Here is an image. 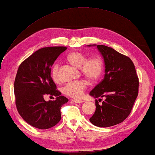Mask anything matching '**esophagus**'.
<instances>
[{"label": "esophagus", "instance_id": "obj_1", "mask_svg": "<svg viewBox=\"0 0 155 155\" xmlns=\"http://www.w3.org/2000/svg\"><path fill=\"white\" fill-rule=\"evenodd\" d=\"M72 101L74 102V103H81L83 102V101L81 99H72Z\"/></svg>", "mask_w": 155, "mask_h": 155}]
</instances>
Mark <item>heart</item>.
<instances>
[{
  "label": "heart",
  "instance_id": "obj_1",
  "mask_svg": "<svg viewBox=\"0 0 155 155\" xmlns=\"http://www.w3.org/2000/svg\"><path fill=\"white\" fill-rule=\"evenodd\" d=\"M67 61L76 67H80L81 71L87 79L91 81L98 80L104 70V60L100 55H94L89 58L81 51H75L69 53ZM59 64L55 63L51 68V77L55 82L60 80L58 74ZM87 83L84 80L73 81L66 84L62 87V93L74 98H80L87 87Z\"/></svg>",
  "mask_w": 155,
  "mask_h": 155
}]
</instances>
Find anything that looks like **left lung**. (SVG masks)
I'll return each mask as SVG.
<instances>
[{
  "mask_svg": "<svg viewBox=\"0 0 155 155\" xmlns=\"http://www.w3.org/2000/svg\"><path fill=\"white\" fill-rule=\"evenodd\" d=\"M97 48L104 58L105 74L90 94L105 99L101 104L95 99L96 110L89 120L97 127H108L122 123L130 114L139 94V81L129 57L107 46L98 45Z\"/></svg>",
  "mask_w": 155,
  "mask_h": 155,
  "instance_id": "obj_1",
  "label": "left lung"
}]
</instances>
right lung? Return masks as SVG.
I'll return each instance as SVG.
<instances>
[{
  "mask_svg": "<svg viewBox=\"0 0 155 155\" xmlns=\"http://www.w3.org/2000/svg\"><path fill=\"white\" fill-rule=\"evenodd\" d=\"M66 47H44L35 52L19 65L14 92L19 114L31 126L47 129L61 119V108L68 99L61 96L51 76V67L56 59L66 51ZM57 97L45 101L46 95Z\"/></svg>",
  "mask_w": 155,
  "mask_h": 155,
  "instance_id": "add662e5",
  "label": "right lung"
}]
</instances>
